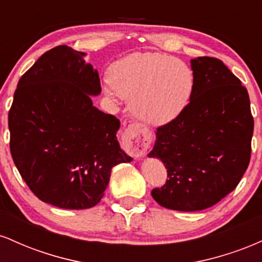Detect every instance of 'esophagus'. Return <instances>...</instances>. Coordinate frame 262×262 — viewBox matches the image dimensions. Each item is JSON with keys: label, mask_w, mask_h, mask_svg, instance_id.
Instances as JSON below:
<instances>
[{"label": "esophagus", "mask_w": 262, "mask_h": 262, "mask_svg": "<svg viewBox=\"0 0 262 262\" xmlns=\"http://www.w3.org/2000/svg\"><path fill=\"white\" fill-rule=\"evenodd\" d=\"M123 144L129 154L134 158H141L146 154L151 144V135L146 128L132 124L123 133Z\"/></svg>", "instance_id": "esophagus-1"}]
</instances>
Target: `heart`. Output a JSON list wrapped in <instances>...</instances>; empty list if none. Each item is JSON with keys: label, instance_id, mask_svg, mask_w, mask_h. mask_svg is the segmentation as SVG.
Wrapping results in <instances>:
<instances>
[{"label": "heart", "instance_id": "obj_1", "mask_svg": "<svg viewBox=\"0 0 262 262\" xmlns=\"http://www.w3.org/2000/svg\"><path fill=\"white\" fill-rule=\"evenodd\" d=\"M112 89L130 101L132 113L141 123L160 127L172 122L188 104L194 89L192 69L175 56L137 53L114 62L110 70Z\"/></svg>", "mask_w": 262, "mask_h": 262}]
</instances>
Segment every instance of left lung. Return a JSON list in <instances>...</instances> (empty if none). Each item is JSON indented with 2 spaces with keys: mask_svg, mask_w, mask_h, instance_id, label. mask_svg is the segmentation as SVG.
I'll use <instances>...</instances> for the list:
<instances>
[{
  "mask_svg": "<svg viewBox=\"0 0 262 262\" xmlns=\"http://www.w3.org/2000/svg\"><path fill=\"white\" fill-rule=\"evenodd\" d=\"M194 89L189 103L156 130L149 158L167 169L151 196L167 209L196 212L230 193L248 169L254 118L248 90L219 59H191Z\"/></svg>",
  "mask_w": 262,
  "mask_h": 262,
  "instance_id": "left-lung-1",
  "label": "left lung"
}]
</instances>
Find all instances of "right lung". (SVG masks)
I'll return each instance as SVG.
<instances>
[{
    "instance_id": "right-lung-1",
    "label": "right lung",
    "mask_w": 262,
    "mask_h": 262,
    "mask_svg": "<svg viewBox=\"0 0 262 262\" xmlns=\"http://www.w3.org/2000/svg\"><path fill=\"white\" fill-rule=\"evenodd\" d=\"M85 56L68 45L44 53L18 81L8 113L20 176L39 200L64 209L96 206L112 167L133 160L117 140L119 119L93 106L101 82Z\"/></svg>"
}]
</instances>
